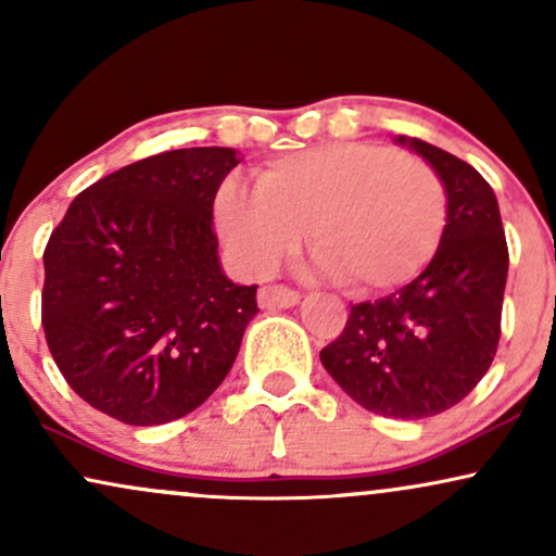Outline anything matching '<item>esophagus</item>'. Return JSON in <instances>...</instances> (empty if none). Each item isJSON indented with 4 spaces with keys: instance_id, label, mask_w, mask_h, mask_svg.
<instances>
[{
    "instance_id": "1",
    "label": "esophagus",
    "mask_w": 556,
    "mask_h": 556,
    "mask_svg": "<svg viewBox=\"0 0 556 556\" xmlns=\"http://www.w3.org/2000/svg\"><path fill=\"white\" fill-rule=\"evenodd\" d=\"M299 291L286 289V286H263L257 293V301L263 309H291L299 304Z\"/></svg>"
}]
</instances>
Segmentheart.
I'll return each mask as SVG.
<instances>
[{"label":"heart","instance_id":"b5f03b06","mask_svg":"<svg viewBox=\"0 0 556 556\" xmlns=\"http://www.w3.org/2000/svg\"><path fill=\"white\" fill-rule=\"evenodd\" d=\"M216 226L247 270L267 276L309 229L314 265L353 296L413 283L441 247L445 188L430 164L366 141L273 160L257 190L224 185Z\"/></svg>","mask_w":556,"mask_h":556}]
</instances>
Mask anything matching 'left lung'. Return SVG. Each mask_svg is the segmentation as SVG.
<instances>
[{
	"mask_svg": "<svg viewBox=\"0 0 556 556\" xmlns=\"http://www.w3.org/2000/svg\"><path fill=\"white\" fill-rule=\"evenodd\" d=\"M396 143L441 177V247L413 283L351 306L345 330L319 358L368 413L422 420L462 402L495 358L508 244L497 198L471 164L409 136Z\"/></svg>",
	"mask_w": 556,
	"mask_h": 556,
	"instance_id": "8db88e82",
	"label": "left lung"
}]
</instances>
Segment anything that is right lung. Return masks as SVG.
Segmentation results:
<instances>
[{
  "label": "right lung",
  "mask_w": 556,
  "mask_h": 556,
  "mask_svg": "<svg viewBox=\"0 0 556 556\" xmlns=\"http://www.w3.org/2000/svg\"><path fill=\"white\" fill-rule=\"evenodd\" d=\"M237 149L147 156L74 198L43 252V330L68 387L126 425H162L216 392L257 314L226 278L214 201Z\"/></svg>",
  "instance_id": "right-lung-1"
}]
</instances>
